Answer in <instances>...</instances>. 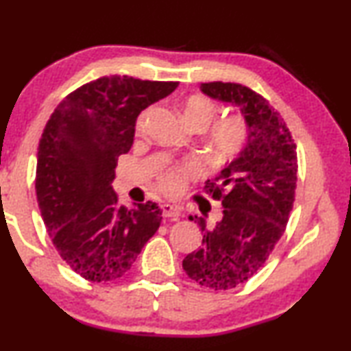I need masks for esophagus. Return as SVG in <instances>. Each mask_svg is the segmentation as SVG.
I'll list each match as a JSON object with an SVG mask.
<instances>
[{
    "label": "esophagus",
    "instance_id": "34e87169",
    "mask_svg": "<svg viewBox=\"0 0 351 351\" xmlns=\"http://www.w3.org/2000/svg\"><path fill=\"white\" fill-rule=\"evenodd\" d=\"M160 210H162V215L165 216V218H173L176 219L178 216H180V208L171 204H162L160 205Z\"/></svg>",
    "mask_w": 351,
    "mask_h": 351
}]
</instances>
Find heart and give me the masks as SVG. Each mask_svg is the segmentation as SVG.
<instances>
[{
	"mask_svg": "<svg viewBox=\"0 0 351 351\" xmlns=\"http://www.w3.org/2000/svg\"><path fill=\"white\" fill-rule=\"evenodd\" d=\"M182 116L187 124L191 127L204 128L213 121L216 114V103L211 98L195 93V95L187 97L184 101L181 103ZM147 116H149V110L143 111L136 119V132H141L146 125ZM246 138H248V124L243 117L239 114L226 116L223 119L213 122L208 128V143L213 154L221 160H229L232 157L239 154L241 147L245 146ZM202 171V167L199 162L187 160L182 162L181 165L175 167L164 171L160 175L159 186L160 189L167 192V194L176 195L184 191V187L189 180L199 176Z\"/></svg>",
	"mask_w": 351,
	"mask_h": 351,
	"instance_id": "obj_1",
	"label": "heart"
}]
</instances>
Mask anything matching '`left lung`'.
Segmentation results:
<instances>
[{"mask_svg":"<svg viewBox=\"0 0 351 351\" xmlns=\"http://www.w3.org/2000/svg\"><path fill=\"white\" fill-rule=\"evenodd\" d=\"M200 90L239 108L248 124L243 149L205 186L223 204V219L208 229L204 218L189 216L204 240L182 261L195 283L224 291L258 272L283 235L294 204L298 152L286 122L259 93L221 81L200 84Z\"/></svg>","mask_w":351,"mask_h":351,"instance_id":"left-lung-1","label":"left lung"}]
</instances>
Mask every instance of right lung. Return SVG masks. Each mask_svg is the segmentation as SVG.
<instances>
[{
  "label": "right lung",
  "instance_id": "obj_1",
  "mask_svg": "<svg viewBox=\"0 0 351 351\" xmlns=\"http://www.w3.org/2000/svg\"><path fill=\"white\" fill-rule=\"evenodd\" d=\"M178 82L103 76L66 95L38 147L36 197L60 258L93 283L128 272L162 221L157 204L121 206L111 182L143 110Z\"/></svg>",
  "mask_w": 351,
  "mask_h": 351
}]
</instances>
